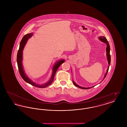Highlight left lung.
Instances as JSON below:
<instances>
[{
    "mask_svg": "<svg viewBox=\"0 0 127 127\" xmlns=\"http://www.w3.org/2000/svg\"><path fill=\"white\" fill-rule=\"evenodd\" d=\"M99 39H100L102 42L105 43H106V44H107L106 52H107V59H108V61L109 66H108V69H107V70L106 73L105 74V76H104V79H105V78H106V76H107V73L108 72L109 66V65H110V61H111V59H111V58H110V46H109V42H108V40H107V39H106V38L105 37L102 36H99ZM73 84H74L75 86H77V87L79 88H80V89H85V90H87V89H91V88H92V87H94V86H93V87H91V88H83V87H81L79 86V85H78L77 84H76V83L74 82V81H73Z\"/></svg>",
    "mask_w": 127,
    "mask_h": 127,
    "instance_id": "left-lung-1",
    "label": "left lung"
}]
</instances>
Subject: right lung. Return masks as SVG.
Returning a JSON list of instances; mask_svg holds the SVG:
<instances>
[{
  "label": "right lung",
  "mask_w": 127,
  "mask_h": 127,
  "mask_svg": "<svg viewBox=\"0 0 127 127\" xmlns=\"http://www.w3.org/2000/svg\"><path fill=\"white\" fill-rule=\"evenodd\" d=\"M32 35H33L32 33L25 35L24 37H23V38L22 39L21 42L20 43L19 48L18 49V54H17V63H18V70H19L20 75L21 76L22 78L26 82L32 85H33L35 87H36L37 88H44L47 87V86H48V85L51 84V83H52V82L54 80L55 73L56 72V71H57L59 66H60L62 63H63L65 62V61H64V60H61V61H59L57 63H56L55 64L54 66H53V73H52V76L50 79V80L48 81V82H47L46 83H45L44 84L42 85L36 84L35 83L33 82L32 80H31L30 79H29L26 75L24 71L23 68V66H22V52H23V49H24L26 43L27 42L28 39L29 38H30V37L32 36Z\"/></svg>",
  "instance_id": "obj_1"
}]
</instances>
